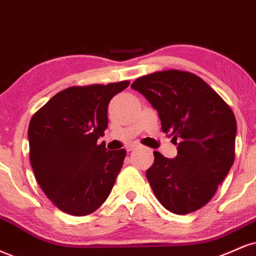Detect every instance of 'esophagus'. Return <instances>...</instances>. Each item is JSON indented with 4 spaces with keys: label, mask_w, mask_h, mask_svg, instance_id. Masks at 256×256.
I'll return each mask as SVG.
<instances>
[{
    "label": "esophagus",
    "mask_w": 256,
    "mask_h": 256,
    "mask_svg": "<svg viewBox=\"0 0 256 256\" xmlns=\"http://www.w3.org/2000/svg\"><path fill=\"white\" fill-rule=\"evenodd\" d=\"M136 146L137 144H128V146H126V152H132Z\"/></svg>",
    "instance_id": "1"
}]
</instances>
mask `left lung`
<instances>
[{"label": "left lung", "instance_id": "left-lung-1", "mask_svg": "<svg viewBox=\"0 0 256 256\" xmlns=\"http://www.w3.org/2000/svg\"><path fill=\"white\" fill-rule=\"evenodd\" d=\"M131 88L158 112L162 131L173 138L178 155L158 152L146 178L158 202L176 214L208 204L235 158L237 124L232 108L192 72L166 70L142 76Z\"/></svg>", "mask_w": 256, "mask_h": 256}]
</instances>
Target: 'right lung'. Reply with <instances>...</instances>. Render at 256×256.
<instances>
[{"label": "right lung", "mask_w": 256, "mask_h": 256, "mask_svg": "<svg viewBox=\"0 0 256 256\" xmlns=\"http://www.w3.org/2000/svg\"><path fill=\"white\" fill-rule=\"evenodd\" d=\"M128 84L122 81L66 88L30 119V160L36 178L48 198L66 214H93L114 186L126 152H108L98 140L108 125L110 98Z\"/></svg>", "instance_id": "right-lung-1"}]
</instances>
